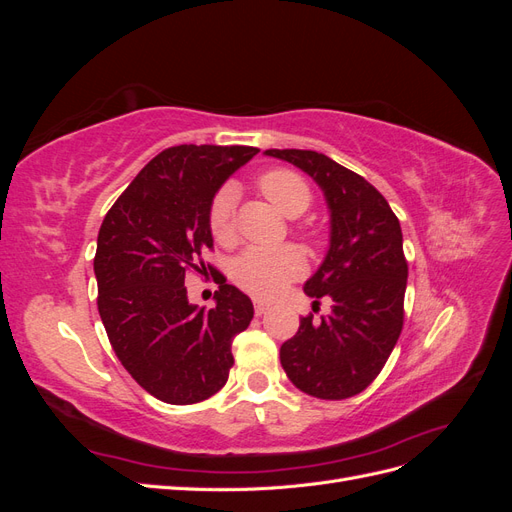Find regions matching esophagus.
Wrapping results in <instances>:
<instances>
[{"label":"esophagus","mask_w":512,"mask_h":512,"mask_svg":"<svg viewBox=\"0 0 512 512\" xmlns=\"http://www.w3.org/2000/svg\"><path fill=\"white\" fill-rule=\"evenodd\" d=\"M267 309H269V303H265V301H254V312H256V316L267 314Z\"/></svg>","instance_id":"34e87169"}]
</instances>
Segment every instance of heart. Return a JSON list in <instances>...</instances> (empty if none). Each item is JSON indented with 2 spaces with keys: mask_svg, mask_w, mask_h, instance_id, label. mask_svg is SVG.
I'll return each mask as SVG.
<instances>
[{
  "mask_svg": "<svg viewBox=\"0 0 512 512\" xmlns=\"http://www.w3.org/2000/svg\"><path fill=\"white\" fill-rule=\"evenodd\" d=\"M258 188L265 194L269 203L286 218H297L309 203H312V190L307 181L286 168H273L258 179ZM237 194L230 185L213 196L209 205V228L218 243L232 241V215H235ZM305 271L303 254L292 245L275 247V250H260L250 247L237 260L232 262V280L258 299H273L280 294L286 284L297 280Z\"/></svg>",
  "mask_w": 512,
  "mask_h": 512,
  "instance_id": "b5f03b06",
  "label": "heart"
}]
</instances>
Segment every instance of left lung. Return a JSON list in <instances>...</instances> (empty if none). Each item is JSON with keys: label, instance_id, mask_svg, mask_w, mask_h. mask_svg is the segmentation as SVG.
Listing matches in <instances>:
<instances>
[{"label": "left lung", "instance_id": "obj_1", "mask_svg": "<svg viewBox=\"0 0 512 512\" xmlns=\"http://www.w3.org/2000/svg\"><path fill=\"white\" fill-rule=\"evenodd\" d=\"M312 177L331 211V243L303 290L331 301V314L301 318L280 361L299 391L348 399L365 391L389 359L404 327L408 262L397 215L386 198L346 166L307 149H267Z\"/></svg>", "mask_w": 512, "mask_h": 512}]
</instances>
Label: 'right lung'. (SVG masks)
Instances as JSON below:
<instances>
[{"instance_id": "1", "label": "right lung", "mask_w": 512, "mask_h": 512, "mask_svg": "<svg viewBox=\"0 0 512 512\" xmlns=\"http://www.w3.org/2000/svg\"><path fill=\"white\" fill-rule=\"evenodd\" d=\"M256 147L179 145L158 153L106 213L94 271L98 312L117 359L143 389L173 406L218 393L228 380L232 337L250 327L254 305L220 282L215 307L192 305L188 271L207 273L213 247L209 205Z\"/></svg>"}]
</instances>
